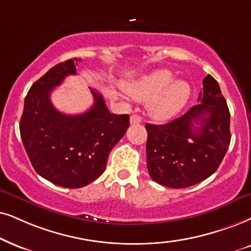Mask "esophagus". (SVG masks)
Returning <instances> with one entry per match:
<instances>
[{"instance_id": "obj_1", "label": "esophagus", "mask_w": 251, "mask_h": 251, "mask_svg": "<svg viewBox=\"0 0 251 251\" xmlns=\"http://www.w3.org/2000/svg\"><path fill=\"white\" fill-rule=\"evenodd\" d=\"M131 125H136V124H140L141 123V118H140V116H138V115H132L131 116Z\"/></svg>"}]
</instances>
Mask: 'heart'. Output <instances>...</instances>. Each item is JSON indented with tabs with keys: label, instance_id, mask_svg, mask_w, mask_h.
Returning <instances> with one entry per match:
<instances>
[{
	"label": "heart",
	"instance_id": "obj_1",
	"mask_svg": "<svg viewBox=\"0 0 251 251\" xmlns=\"http://www.w3.org/2000/svg\"><path fill=\"white\" fill-rule=\"evenodd\" d=\"M175 80L168 69H160L142 76L138 81L126 85L129 96L138 100H150L149 112L156 119L170 118L189 100L191 88L188 82Z\"/></svg>",
	"mask_w": 251,
	"mask_h": 251
}]
</instances>
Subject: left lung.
<instances>
[{
	"instance_id": "8db88e82",
	"label": "left lung",
	"mask_w": 251,
	"mask_h": 251,
	"mask_svg": "<svg viewBox=\"0 0 251 251\" xmlns=\"http://www.w3.org/2000/svg\"><path fill=\"white\" fill-rule=\"evenodd\" d=\"M199 104L163 125L146 124L147 168L151 179L174 189L201 183L214 174L230 144V113L219 83L202 80Z\"/></svg>"
}]
</instances>
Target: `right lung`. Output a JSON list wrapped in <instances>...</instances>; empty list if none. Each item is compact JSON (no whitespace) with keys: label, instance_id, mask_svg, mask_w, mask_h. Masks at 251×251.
I'll use <instances>...</instances> for the list:
<instances>
[{"label":"right lung","instance_id":"obj_1","mask_svg":"<svg viewBox=\"0 0 251 251\" xmlns=\"http://www.w3.org/2000/svg\"><path fill=\"white\" fill-rule=\"evenodd\" d=\"M80 61V59H78ZM77 59L52 67L30 88L20 123L21 138L34 170L59 186L78 189L97 179L107 157L129 127L128 115L110 113L100 94L90 88L94 105L82 115H65L50 93L75 75Z\"/></svg>","mask_w":251,"mask_h":251}]
</instances>
